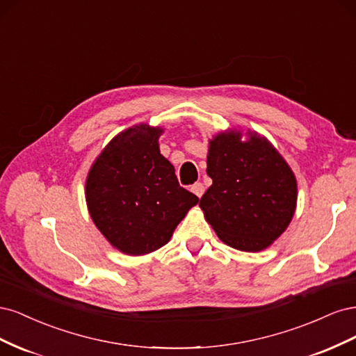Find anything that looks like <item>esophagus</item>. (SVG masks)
<instances>
[{"label":"esophagus","instance_id":"1","mask_svg":"<svg viewBox=\"0 0 356 356\" xmlns=\"http://www.w3.org/2000/svg\"><path fill=\"white\" fill-rule=\"evenodd\" d=\"M190 190H191L193 193H195V195H196L199 199L203 196V193H204V187H203L202 182H196V184H193Z\"/></svg>","mask_w":356,"mask_h":356}]
</instances>
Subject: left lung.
Listing matches in <instances>:
<instances>
[{
    "instance_id": "left-lung-1",
    "label": "left lung",
    "mask_w": 356,
    "mask_h": 356,
    "mask_svg": "<svg viewBox=\"0 0 356 356\" xmlns=\"http://www.w3.org/2000/svg\"><path fill=\"white\" fill-rule=\"evenodd\" d=\"M229 129L209 139L207 172L212 186L199 207L218 238L234 250L270 246L294 217L297 179L267 138Z\"/></svg>"
}]
</instances>
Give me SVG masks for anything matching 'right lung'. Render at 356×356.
Here are the masks:
<instances>
[{"label":"right lung","mask_w":356,"mask_h":356,"mask_svg":"<svg viewBox=\"0 0 356 356\" xmlns=\"http://www.w3.org/2000/svg\"><path fill=\"white\" fill-rule=\"evenodd\" d=\"M160 126L141 123L115 135L86 178V203L104 238L123 254L145 255L166 245L199 197L178 184L160 154Z\"/></svg>","instance_id":"1"}]
</instances>
